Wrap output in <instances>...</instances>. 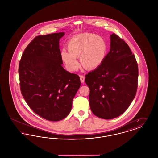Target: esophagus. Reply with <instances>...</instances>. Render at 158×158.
I'll return each instance as SVG.
<instances>
[{"mask_svg": "<svg viewBox=\"0 0 158 158\" xmlns=\"http://www.w3.org/2000/svg\"><path fill=\"white\" fill-rule=\"evenodd\" d=\"M80 79H81V83L84 82L85 81V76L83 75H80Z\"/></svg>", "mask_w": 158, "mask_h": 158, "instance_id": "esophagus-1", "label": "esophagus"}]
</instances>
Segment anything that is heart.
I'll return each instance as SVG.
<instances>
[{
	"label": "heart",
	"instance_id": "heart-1",
	"mask_svg": "<svg viewBox=\"0 0 158 158\" xmlns=\"http://www.w3.org/2000/svg\"><path fill=\"white\" fill-rule=\"evenodd\" d=\"M68 51L63 50L61 57L69 71L79 68L77 58L79 57L83 68L95 70L101 66L108 53V45L101 36L92 33H82L70 38L68 41Z\"/></svg>",
	"mask_w": 158,
	"mask_h": 158
}]
</instances>
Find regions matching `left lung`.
<instances>
[{"instance_id": "8db88e82", "label": "left lung", "mask_w": 158, "mask_h": 158, "mask_svg": "<svg viewBox=\"0 0 158 158\" xmlns=\"http://www.w3.org/2000/svg\"><path fill=\"white\" fill-rule=\"evenodd\" d=\"M110 50L104 63L85 76L89 88L90 110L110 120L124 113L136 94L138 65L127 44L115 34L110 35Z\"/></svg>"}]
</instances>
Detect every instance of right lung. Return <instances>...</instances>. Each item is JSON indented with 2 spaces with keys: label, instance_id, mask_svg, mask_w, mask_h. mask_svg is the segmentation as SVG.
<instances>
[{
  "label": "right lung",
  "instance_id": "add662e5",
  "mask_svg": "<svg viewBox=\"0 0 158 158\" xmlns=\"http://www.w3.org/2000/svg\"><path fill=\"white\" fill-rule=\"evenodd\" d=\"M64 32L34 38L19 63L20 89L31 109L51 121L66 118L81 86L79 76L61 64L59 40Z\"/></svg>",
  "mask_w": 158,
  "mask_h": 158
}]
</instances>
